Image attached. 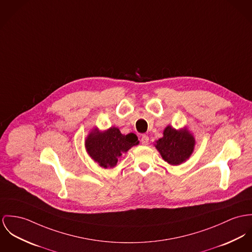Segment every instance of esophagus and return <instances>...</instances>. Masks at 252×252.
Returning a JSON list of instances; mask_svg holds the SVG:
<instances>
[{"label": "esophagus", "instance_id": "esophagus-1", "mask_svg": "<svg viewBox=\"0 0 252 252\" xmlns=\"http://www.w3.org/2000/svg\"><path fill=\"white\" fill-rule=\"evenodd\" d=\"M141 143L144 146H147L149 144V137H148V135L141 136Z\"/></svg>", "mask_w": 252, "mask_h": 252}]
</instances>
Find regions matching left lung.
<instances>
[{"instance_id":"obj_1","label":"left lung","mask_w":252,"mask_h":252,"mask_svg":"<svg viewBox=\"0 0 252 252\" xmlns=\"http://www.w3.org/2000/svg\"><path fill=\"white\" fill-rule=\"evenodd\" d=\"M194 136L187 128L176 130L168 126L155 146L166 162L176 166L189 159L194 152Z\"/></svg>"}]
</instances>
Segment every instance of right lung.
<instances>
[{
    "instance_id": "obj_1",
    "label": "right lung",
    "mask_w": 252,
    "mask_h": 252,
    "mask_svg": "<svg viewBox=\"0 0 252 252\" xmlns=\"http://www.w3.org/2000/svg\"><path fill=\"white\" fill-rule=\"evenodd\" d=\"M138 144L139 141L134 133L124 135L114 126L105 131L94 128L85 140L88 155L105 169L115 167L122 155Z\"/></svg>"
}]
</instances>
